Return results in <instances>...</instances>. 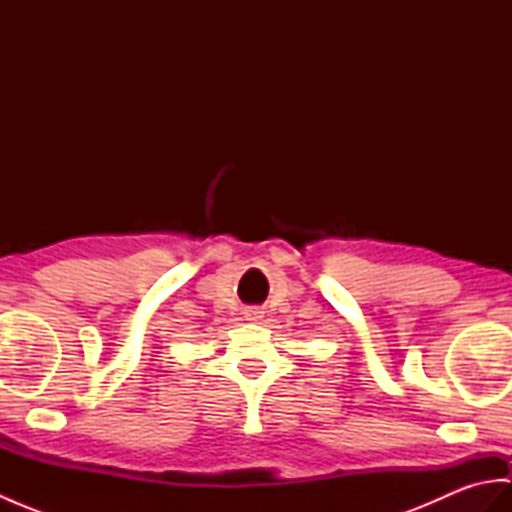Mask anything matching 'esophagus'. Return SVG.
Segmentation results:
<instances>
[{"label":"esophagus","mask_w":512,"mask_h":512,"mask_svg":"<svg viewBox=\"0 0 512 512\" xmlns=\"http://www.w3.org/2000/svg\"><path fill=\"white\" fill-rule=\"evenodd\" d=\"M244 314H246V319H248V321H259V319H262V314H264V312L259 310V308H248Z\"/></svg>","instance_id":"esophagus-1"}]
</instances>
